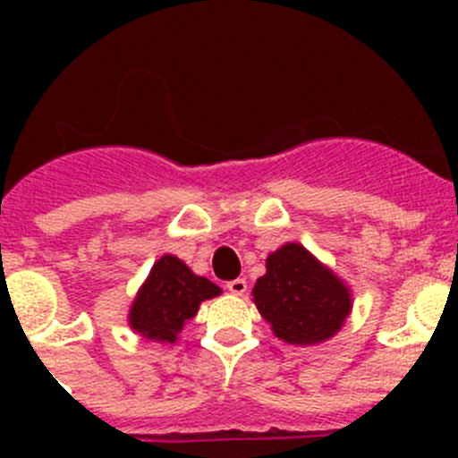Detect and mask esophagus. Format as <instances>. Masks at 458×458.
Instances as JSON below:
<instances>
[{
  "instance_id": "obj_1",
  "label": "esophagus",
  "mask_w": 458,
  "mask_h": 458,
  "mask_svg": "<svg viewBox=\"0 0 458 458\" xmlns=\"http://www.w3.org/2000/svg\"><path fill=\"white\" fill-rule=\"evenodd\" d=\"M225 288H228L233 294H239V297H242V294H246L248 284H246V279H233L225 284Z\"/></svg>"
}]
</instances>
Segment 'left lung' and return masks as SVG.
<instances>
[{
    "label": "left lung",
    "mask_w": 458,
    "mask_h": 458,
    "mask_svg": "<svg viewBox=\"0 0 458 458\" xmlns=\"http://www.w3.org/2000/svg\"><path fill=\"white\" fill-rule=\"evenodd\" d=\"M259 315L279 339L315 345L330 339L352 310L348 285L301 243H285L266 259V275L252 288Z\"/></svg>",
    "instance_id": "obj_1"
}]
</instances>
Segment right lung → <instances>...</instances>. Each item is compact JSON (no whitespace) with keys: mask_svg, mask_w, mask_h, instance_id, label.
I'll return each instance as SVG.
<instances>
[{"mask_svg":"<svg viewBox=\"0 0 458 458\" xmlns=\"http://www.w3.org/2000/svg\"><path fill=\"white\" fill-rule=\"evenodd\" d=\"M219 294V285L195 275L182 259L164 255L155 261L137 293L128 326L143 339L174 344L183 326L197 315L201 301Z\"/></svg>","mask_w":458,"mask_h":458,"instance_id":"add662e5","label":"right lung"}]
</instances>
